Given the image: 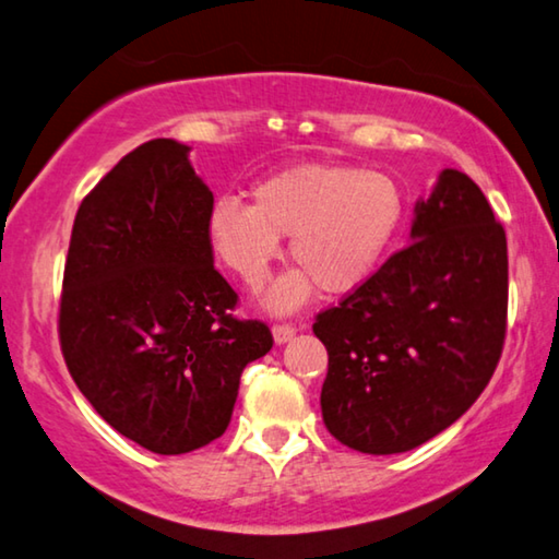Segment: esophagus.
<instances>
[{
    "label": "esophagus",
    "instance_id": "1",
    "mask_svg": "<svg viewBox=\"0 0 559 559\" xmlns=\"http://www.w3.org/2000/svg\"><path fill=\"white\" fill-rule=\"evenodd\" d=\"M293 335H296V328H293V325H288V323L273 325V340H276L278 345L288 343V340H293Z\"/></svg>",
    "mask_w": 559,
    "mask_h": 559
}]
</instances>
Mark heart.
<instances>
[{
  "mask_svg": "<svg viewBox=\"0 0 559 559\" xmlns=\"http://www.w3.org/2000/svg\"><path fill=\"white\" fill-rule=\"evenodd\" d=\"M406 224L404 189L392 175L335 163H302L253 187V206L222 197L206 216V239L246 288H259L281 259V239L298 269L266 293L269 308L293 310L313 290L347 296L365 288L392 257Z\"/></svg>",
  "mask_w": 559,
  "mask_h": 559,
  "instance_id": "b5f03b06",
  "label": "heart"
}]
</instances>
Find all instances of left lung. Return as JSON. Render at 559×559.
Segmentation results:
<instances>
[{
  "label": "left lung",
  "mask_w": 559,
  "mask_h": 559,
  "mask_svg": "<svg viewBox=\"0 0 559 559\" xmlns=\"http://www.w3.org/2000/svg\"><path fill=\"white\" fill-rule=\"evenodd\" d=\"M506 325V229L468 175L443 169L416 204L412 243L316 316L328 431L374 456L421 447L486 390Z\"/></svg>",
  "instance_id": "8db88e82"
}]
</instances>
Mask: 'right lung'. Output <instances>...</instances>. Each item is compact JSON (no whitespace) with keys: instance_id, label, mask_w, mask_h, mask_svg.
Here are the masks:
<instances>
[{"instance_id":"obj_1","label":"right lung","mask_w":559,"mask_h":559,"mask_svg":"<svg viewBox=\"0 0 559 559\" xmlns=\"http://www.w3.org/2000/svg\"><path fill=\"white\" fill-rule=\"evenodd\" d=\"M189 147L157 138L83 197L63 269L59 340L83 396L122 437L177 456L219 439L243 367L269 353L214 269V194Z\"/></svg>"}]
</instances>
